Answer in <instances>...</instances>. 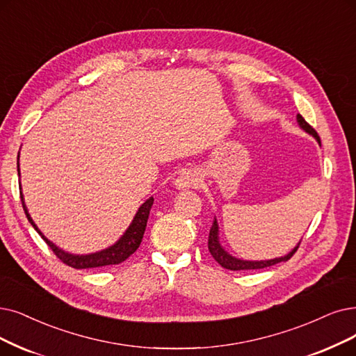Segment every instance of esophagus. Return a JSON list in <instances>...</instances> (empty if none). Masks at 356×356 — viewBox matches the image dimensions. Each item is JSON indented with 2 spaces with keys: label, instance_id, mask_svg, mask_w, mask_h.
Listing matches in <instances>:
<instances>
[{
  "label": "esophagus",
  "instance_id": "34e87169",
  "mask_svg": "<svg viewBox=\"0 0 356 356\" xmlns=\"http://www.w3.org/2000/svg\"><path fill=\"white\" fill-rule=\"evenodd\" d=\"M200 178H198L191 170H182V172L175 178L174 186L178 190H187V188H197L200 186Z\"/></svg>",
  "mask_w": 356,
  "mask_h": 356
}]
</instances>
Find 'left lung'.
Here are the masks:
<instances>
[{
    "mask_svg": "<svg viewBox=\"0 0 356 356\" xmlns=\"http://www.w3.org/2000/svg\"><path fill=\"white\" fill-rule=\"evenodd\" d=\"M296 121H298V125L301 127V129L308 133L309 136L314 137L317 140V143L321 146V141H320V137L317 134V131L312 129V127L298 113L296 115ZM301 241L298 243L292 251H289L286 255H283V257H276V259H270V260H243V259H236L234 257L232 254L227 252L219 241V225H218V220L215 218V220H213L211 223V227H210V234H209V251L210 254L213 255V259H215L223 268H227V270H255V268H264V267H270V266H275L277 263H282V261H288L292 255L296 252L298 247H300Z\"/></svg>",
    "mask_w": 356,
    "mask_h": 356,
    "instance_id": "8db88e82",
    "label": "left lung"
}]
</instances>
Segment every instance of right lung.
<instances>
[{
  "label": "right lung",
  "mask_w": 356,
  "mask_h": 356,
  "mask_svg": "<svg viewBox=\"0 0 356 356\" xmlns=\"http://www.w3.org/2000/svg\"><path fill=\"white\" fill-rule=\"evenodd\" d=\"M17 172L20 175V168H19V158H17ZM22 188V184H20ZM22 195V204L26 213L27 220L31 222V225L35 227V231L44 238L45 243L48 244V247L54 251V254L58 257L64 264L74 267V268H95V267H104V266H112V264H120L122 261H125L130 255L140 247L141 239H143L145 231H146V225H147V219H149V213L153 204V197L147 198V200L141 204L136 213V216L133 218L130 226L127 227V231L121 235V238L117 241L115 244H112L111 247L101 250L97 252H92V254H71L67 252L64 250H61L60 247H56L52 241H49L44 234L40 232L39 227L36 226V223L33 222V219L29 215V210H27L26 204H24V198L23 194Z\"/></svg>",
  "instance_id": "add662e5"
}]
</instances>
